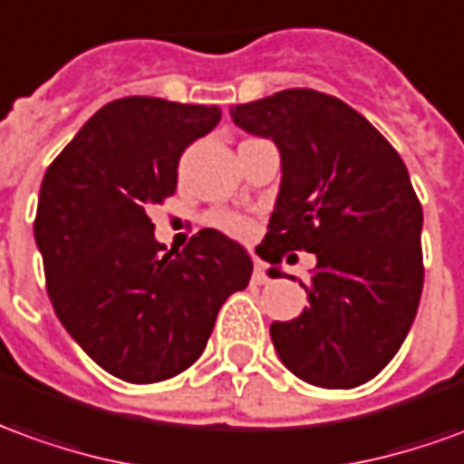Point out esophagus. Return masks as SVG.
<instances>
[{
    "mask_svg": "<svg viewBox=\"0 0 464 464\" xmlns=\"http://www.w3.org/2000/svg\"><path fill=\"white\" fill-rule=\"evenodd\" d=\"M254 281H258V284H266L268 281V274H266V266L258 261L254 268Z\"/></svg>",
    "mask_w": 464,
    "mask_h": 464,
    "instance_id": "1",
    "label": "esophagus"
}]
</instances>
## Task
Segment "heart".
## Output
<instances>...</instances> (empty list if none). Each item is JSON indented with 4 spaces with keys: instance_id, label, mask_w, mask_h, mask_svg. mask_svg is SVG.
Returning <instances> with one entry per match:
<instances>
[{
    "instance_id": "1",
    "label": "heart",
    "mask_w": 464,
    "mask_h": 464,
    "mask_svg": "<svg viewBox=\"0 0 464 464\" xmlns=\"http://www.w3.org/2000/svg\"><path fill=\"white\" fill-rule=\"evenodd\" d=\"M213 226L221 228V231L231 233V236H248V233H251V223L243 221L238 216H231V213H218V216H213Z\"/></svg>"
}]
</instances>
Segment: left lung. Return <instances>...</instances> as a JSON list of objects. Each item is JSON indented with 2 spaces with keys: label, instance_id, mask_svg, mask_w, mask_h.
I'll use <instances>...</instances> for the list:
<instances>
[{
  "label": "left lung",
  "instance_id": "left-lung-1",
  "mask_svg": "<svg viewBox=\"0 0 464 464\" xmlns=\"http://www.w3.org/2000/svg\"><path fill=\"white\" fill-rule=\"evenodd\" d=\"M241 130L271 140L281 186L264 243L268 276L281 254H316L309 306L271 324L284 367L309 384L352 390L377 377L407 339L422 296V206L384 135L346 102L284 90L236 105Z\"/></svg>",
  "mask_w": 464,
  "mask_h": 464
}]
</instances>
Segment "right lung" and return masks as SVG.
I'll list each match as a JSON object with an SVG mask.
<instances>
[{
    "instance_id": "1",
    "label": "right lung",
    "mask_w": 464,
    "mask_h": 464,
    "mask_svg": "<svg viewBox=\"0 0 464 464\" xmlns=\"http://www.w3.org/2000/svg\"><path fill=\"white\" fill-rule=\"evenodd\" d=\"M221 120L216 105L122 97L100 108L42 178L34 241L57 319L112 377L186 372L226 299L251 281L241 243L203 228L165 251L148 208L173 196L178 160Z\"/></svg>"
}]
</instances>
